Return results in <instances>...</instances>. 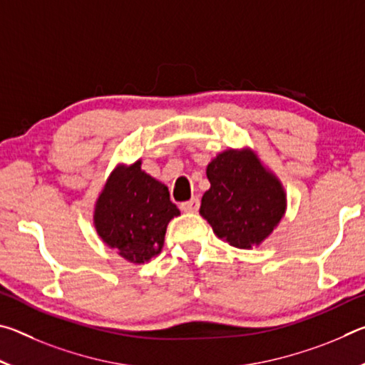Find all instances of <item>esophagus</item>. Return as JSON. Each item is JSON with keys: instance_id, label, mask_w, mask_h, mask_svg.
Returning <instances> with one entry per match:
<instances>
[{"instance_id": "34e87169", "label": "esophagus", "mask_w": 365, "mask_h": 365, "mask_svg": "<svg viewBox=\"0 0 365 365\" xmlns=\"http://www.w3.org/2000/svg\"><path fill=\"white\" fill-rule=\"evenodd\" d=\"M180 209L183 212H196L197 209H200V200L195 196V197H191L190 201L180 202Z\"/></svg>"}]
</instances>
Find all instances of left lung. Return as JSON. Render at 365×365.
Wrapping results in <instances>:
<instances>
[{
  "label": "left lung",
  "instance_id": "8db88e82",
  "mask_svg": "<svg viewBox=\"0 0 365 365\" xmlns=\"http://www.w3.org/2000/svg\"><path fill=\"white\" fill-rule=\"evenodd\" d=\"M211 182L200 214L219 238L250 250L269 237L285 214V191L250 151L228 150L207 165Z\"/></svg>",
  "mask_w": 365,
  "mask_h": 365
}]
</instances>
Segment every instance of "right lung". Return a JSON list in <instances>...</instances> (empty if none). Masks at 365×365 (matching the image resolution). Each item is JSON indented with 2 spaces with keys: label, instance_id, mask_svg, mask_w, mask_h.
Wrapping results in <instances>:
<instances>
[{
  "label": "right lung",
  "instance_id": "add662e5",
  "mask_svg": "<svg viewBox=\"0 0 365 365\" xmlns=\"http://www.w3.org/2000/svg\"><path fill=\"white\" fill-rule=\"evenodd\" d=\"M180 214L165 185L141 170V163L115 168L96 201L95 225L103 242L122 257L143 264L158 256L165 228Z\"/></svg>",
  "mask_w": 365,
  "mask_h": 365
}]
</instances>
